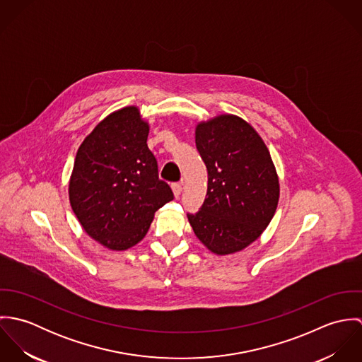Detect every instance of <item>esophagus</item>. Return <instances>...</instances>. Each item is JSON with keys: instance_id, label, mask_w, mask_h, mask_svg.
Masks as SVG:
<instances>
[{"instance_id": "obj_1", "label": "esophagus", "mask_w": 362, "mask_h": 362, "mask_svg": "<svg viewBox=\"0 0 362 362\" xmlns=\"http://www.w3.org/2000/svg\"><path fill=\"white\" fill-rule=\"evenodd\" d=\"M171 188H173L174 197H175V198H178V197L181 195V192H182V185H181V184H178V182H175V184H173V185H171Z\"/></svg>"}]
</instances>
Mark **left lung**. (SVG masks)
<instances>
[{
	"mask_svg": "<svg viewBox=\"0 0 362 362\" xmlns=\"http://www.w3.org/2000/svg\"><path fill=\"white\" fill-rule=\"evenodd\" d=\"M207 168L206 199L187 214L199 241L216 255L238 252L258 240L274 216L280 185L269 149L243 118L221 114L195 129Z\"/></svg>",
	"mask_w": 362,
	"mask_h": 362,
	"instance_id": "obj_1",
	"label": "left lung"
}]
</instances>
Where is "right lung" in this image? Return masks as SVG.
I'll use <instances>...</instances> for the list:
<instances>
[{
	"instance_id": "1",
	"label": "right lung",
	"mask_w": 362,
	"mask_h": 362,
	"mask_svg": "<svg viewBox=\"0 0 362 362\" xmlns=\"http://www.w3.org/2000/svg\"><path fill=\"white\" fill-rule=\"evenodd\" d=\"M149 124L128 105L108 114L83 139L69 180V202L83 230L112 251L146 235L156 210L173 201L148 148Z\"/></svg>"
}]
</instances>
